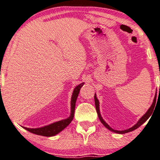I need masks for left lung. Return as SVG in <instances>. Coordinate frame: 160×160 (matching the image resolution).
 I'll list each match as a JSON object with an SVG mask.
<instances>
[{
    "label": "left lung",
    "mask_w": 160,
    "mask_h": 160,
    "mask_svg": "<svg viewBox=\"0 0 160 160\" xmlns=\"http://www.w3.org/2000/svg\"><path fill=\"white\" fill-rule=\"evenodd\" d=\"M160 89V88H159ZM156 98H157V92L155 94V98H154L153 100V102L152 104L151 107H150V109L148 110V112H146L144 115H143L141 118L139 119V121H138V123L134 125L131 128H130L128 129H126V130H124V131H116V130H114L111 128V127L108 125V124L105 122L104 121V119L102 118L101 114H100V112H99V102L98 101V99H97V97H96V94H94V102H95V107H96V110H97V114H98L99 116V118L100 121H101L102 123L104 125L105 127H106L107 128H108L111 131H113L114 132H116V133H118V134H124V133H126V132H131L134 131V130L137 129L138 128H139V127L142 125V124L144 123L146 121L148 120V119L150 118V116L152 115V113L154 112V109H155V104H156Z\"/></svg>",
    "instance_id": "1"
}]
</instances>
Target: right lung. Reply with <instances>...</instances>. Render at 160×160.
<instances>
[{"instance_id":"obj_1","label":"right lung","mask_w":160,"mask_h":160,"mask_svg":"<svg viewBox=\"0 0 160 160\" xmlns=\"http://www.w3.org/2000/svg\"><path fill=\"white\" fill-rule=\"evenodd\" d=\"M84 85V82L80 84L78 86L75 87L74 89L73 92L72 94L71 97V113H70V116L68 118L63 119V120L57 121V122L53 123L50 124V125L46 126L42 128H26V127H23L24 128L26 129L27 131H29L32 133H34L36 135H42V136H47V137H51L53 136L58 134V132L63 131V130L66 128V127L71 123V121L74 117L75 113V103H76L77 97L79 94V92L80 90V88Z\"/></svg>"}]
</instances>
